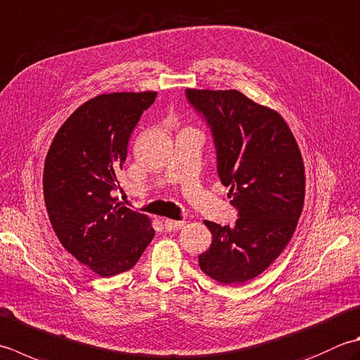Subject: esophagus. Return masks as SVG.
<instances>
[{
	"instance_id": "obj_1",
	"label": "esophagus",
	"mask_w": 360,
	"mask_h": 360,
	"mask_svg": "<svg viewBox=\"0 0 360 360\" xmlns=\"http://www.w3.org/2000/svg\"><path fill=\"white\" fill-rule=\"evenodd\" d=\"M186 224V221H178V220H164V228L167 231H176L182 228Z\"/></svg>"
}]
</instances>
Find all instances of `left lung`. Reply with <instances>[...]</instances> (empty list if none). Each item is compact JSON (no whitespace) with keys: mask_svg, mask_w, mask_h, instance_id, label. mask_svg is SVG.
<instances>
[{"mask_svg":"<svg viewBox=\"0 0 360 360\" xmlns=\"http://www.w3.org/2000/svg\"><path fill=\"white\" fill-rule=\"evenodd\" d=\"M206 120L217 172L237 209L234 226L204 221L212 234L200 269L221 284H243L269 269L290 242L304 204V164L284 118L238 90L187 89Z\"/></svg>","mask_w":360,"mask_h":360,"instance_id":"left-lung-1","label":"left lung"}]
</instances>
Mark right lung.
I'll return each mask as SVG.
<instances>
[{"label": "right lung", "mask_w": 360, "mask_h": 360, "mask_svg": "<svg viewBox=\"0 0 360 360\" xmlns=\"http://www.w3.org/2000/svg\"><path fill=\"white\" fill-rule=\"evenodd\" d=\"M156 91L100 95L79 105L56 134L45 160L49 221L70 255L110 278L128 271L154 237L150 218L112 196L129 137Z\"/></svg>", "instance_id": "1"}]
</instances>
